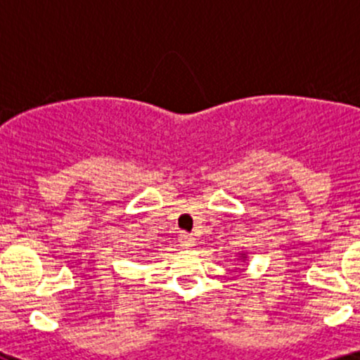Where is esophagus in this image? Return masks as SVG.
I'll return each instance as SVG.
<instances>
[{
  "label": "esophagus",
  "mask_w": 360,
  "mask_h": 360,
  "mask_svg": "<svg viewBox=\"0 0 360 360\" xmlns=\"http://www.w3.org/2000/svg\"><path fill=\"white\" fill-rule=\"evenodd\" d=\"M179 245L183 247V249H191V247L196 245V238H194L191 233H181L179 235Z\"/></svg>",
  "instance_id": "esophagus-1"
}]
</instances>
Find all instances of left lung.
Wrapping results in <instances>:
<instances>
[{"instance_id":"8db88e82","label":"left lung","mask_w":360,"mask_h":360,"mask_svg":"<svg viewBox=\"0 0 360 360\" xmlns=\"http://www.w3.org/2000/svg\"><path fill=\"white\" fill-rule=\"evenodd\" d=\"M238 260H243V262H245V260H247L245 252H240V254H238Z\"/></svg>"}]
</instances>
